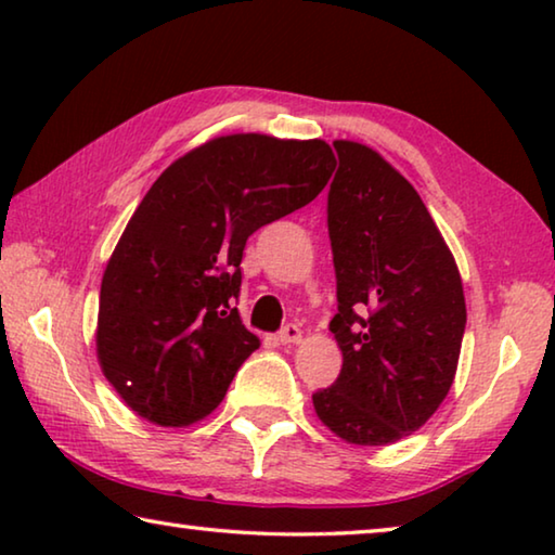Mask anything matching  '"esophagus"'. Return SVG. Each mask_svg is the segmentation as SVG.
<instances>
[{
    "label": "esophagus",
    "mask_w": 555,
    "mask_h": 555,
    "mask_svg": "<svg viewBox=\"0 0 555 555\" xmlns=\"http://www.w3.org/2000/svg\"><path fill=\"white\" fill-rule=\"evenodd\" d=\"M300 337H304V333H300V327L294 325V323H288V325L281 327L279 343H281V345H298Z\"/></svg>",
    "instance_id": "esophagus-1"
}]
</instances>
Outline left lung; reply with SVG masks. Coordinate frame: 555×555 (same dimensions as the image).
<instances>
[{
    "label": "left lung",
    "mask_w": 555,
    "mask_h": 555,
    "mask_svg": "<svg viewBox=\"0 0 555 555\" xmlns=\"http://www.w3.org/2000/svg\"><path fill=\"white\" fill-rule=\"evenodd\" d=\"M333 146L331 331L343 370L313 393V409L345 443L389 446L424 426L453 387L467 321L463 279L416 188L370 146Z\"/></svg>",
    "instance_id": "left-lung-1"
}]
</instances>
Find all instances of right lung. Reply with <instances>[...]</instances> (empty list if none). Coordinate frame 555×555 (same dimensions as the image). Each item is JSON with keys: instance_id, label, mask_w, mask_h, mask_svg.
I'll return each instance as SVG.
<instances>
[{"instance_id": "right-lung-1", "label": "right lung", "mask_w": 555, "mask_h": 555, "mask_svg": "<svg viewBox=\"0 0 555 555\" xmlns=\"http://www.w3.org/2000/svg\"><path fill=\"white\" fill-rule=\"evenodd\" d=\"M335 171L323 139L228 134L166 168L131 215L100 286L98 362L146 421L183 428L218 409L259 337L237 298L261 224L311 203Z\"/></svg>"}]
</instances>
